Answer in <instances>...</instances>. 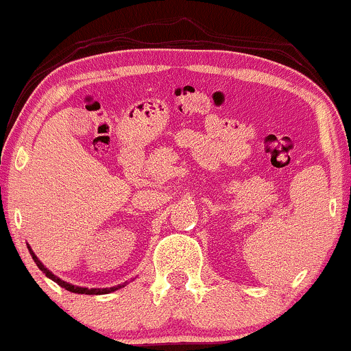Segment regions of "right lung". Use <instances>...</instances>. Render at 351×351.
<instances>
[{
	"label": "right lung",
	"mask_w": 351,
	"mask_h": 351,
	"mask_svg": "<svg viewBox=\"0 0 351 351\" xmlns=\"http://www.w3.org/2000/svg\"><path fill=\"white\" fill-rule=\"evenodd\" d=\"M28 250H29V255L33 256L34 263H36V267L40 268L41 271H43L45 275L48 276L49 280H53V282L60 285V287H63L64 290L71 291V293H82V295H106V293H111V291H117V290H119V288H123V287H125V285H126V283H123V285H117V287H111V288H86V287H76V285H71V283L64 282V280H61L60 276H56L55 273L49 271V269L46 268L45 265L41 263L40 260H38V256L34 255V252H33L32 246H29V245H28Z\"/></svg>",
	"instance_id": "1"
}]
</instances>
